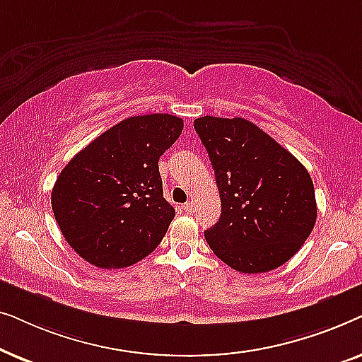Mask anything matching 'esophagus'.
Returning a JSON list of instances; mask_svg holds the SVG:
<instances>
[{
	"label": "esophagus",
	"mask_w": 362,
	"mask_h": 362,
	"mask_svg": "<svg viewBox=\"0 0 362 362\" xmlns=\"http://www.w3.org/2000/svg\"><path fill=\"white\" fill-rule=\"evenodd\" d=\"M182 209H185L186 212H192V209H194V202L192 201H187L185 206H182Z\"/></svg>",
	"instance_id": "1"
}]
</instances>
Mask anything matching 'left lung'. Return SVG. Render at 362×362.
Segmentation results:
<instances>
[{
    "label": "left lung",
    "mask_w": 362,
    "mask_h": 362,
    "mask_svg": "<svg viewBox=\"0 0 362 362\" xmlns=\"http://www.w3.org/2000/svg\"><path fill=\"white\" fill-rule=\"evenodd\" d=\"M194 128L209 153L221 217L204 232L219 259L242 274H264L288 262L316 222L306 168L245 118L201 117Z\"/></svg>",
    "instance_id": "obj_1"
}]
</instances>
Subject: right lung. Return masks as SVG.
Masks as SVG:
<instances>
[{
    "label": "right lung",
    "mask_w": 362,
    "mask_h": 362,
    "mask_svg": "<svg viewBox=\"0 0 362 362\" xmlns=\"http://www.w3.org/2000/svg\"><path fill=\"white\" fill-rule=\"evenodd\" d=\"M185 123L168 113L130 117L77 153L57 176L51 204L67 244L100 269H122L160 245L175 207L158 161Z\"/></svg>",
    "instance_id": "1"
}]
</instances>
